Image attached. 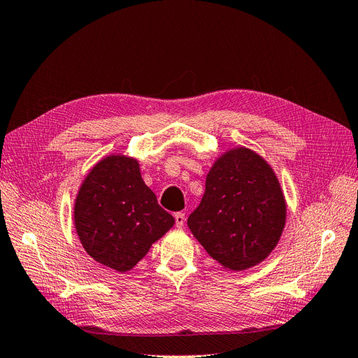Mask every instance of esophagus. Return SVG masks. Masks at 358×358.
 Wrapping results in <instances>:
<instances>
[{"label":"esophagus","mask_w":358,"mask_h":358,"mask_svg":"<svg viewBox=\"0 0 358 358\" xmlns=\"http://www.w3.org/2000/svg\"><path fill=\"white\" fill-rule=\"evenodd\" d=\"M175 221H176L178 227H182L183 222H185V213H182V212L175 213Z\"/></svg>","instance_id":"obj_1"}]
</instances>
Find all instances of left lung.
<instances>
[{"label":"left lung","instance_id":"8db88e82","mask_svg":"<svg viewBox=\"0 0 358 358\" xmlns=\"http://www.w3.org/2000/svg\"><path fill=\"white\" fill-rule=\"evenodd\" d=\"M285 220L287 204L273 169L254 150L234 148L206 176L204 196L188 227L213 259L241 272L273 251Z\"/></svg>","mask_w":358,"mask_h":358}]
</instances>
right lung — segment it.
Listing matches in <instances>:
<instances>
[{"instance_id":"1","label":"right lung","mask_w":358,"mask_h":358,"mask_svg":"<svg viewBox=\"0 0 358 358\" xmlns=\"http://www.w3.org/2000/svg\"><path fill=\"white\" fill-rule=\"evenodd\" d=\"M175 224L140 175L138 161L109 155L86 175L74 201V227L96 263L128 272Z\"/></svg>"}]
</instances>
